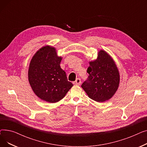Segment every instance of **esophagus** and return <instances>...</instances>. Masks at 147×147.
I'll use <instances>...</instances> for the list:
<instances>
[{
  "label": "esophagus",
  "mask_w": 147,
  "mask_h": 147,
  "mask_svg": "<svg viewBox=\"0 0 147 147\" xmlns=\"http://www.w3.org/2000/svg\"><path fill=\"white\" fill-rule=\"evenodd\" d=\"M80 83H81V80L80 78H78L74 82V84H76V85H80Z\"/></svg>",
  "instance_id": "esophagus-1"
}]
</instances>
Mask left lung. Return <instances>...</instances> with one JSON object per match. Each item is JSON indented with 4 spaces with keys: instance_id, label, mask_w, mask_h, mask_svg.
I'll return each instance as SVG.
<instances>
[{
    "instance_id": "obj_1",
    "label": "left lung",
    "mask_w": 147,
    "mask_h": 147,
    "mask_svg": "<svg viewBox=\"0 0 147 147\" xmlns=\"http://www.w3.org/2000/svg\"><path fill=\"white\" fill-rule=\"evenodd\" d=\"M88 79L82 84L88 96L98 102L111 99L117 92L120 73L113 58L104 50H100L97 58L89 62Z\"/></svg>"
}]
</instances>
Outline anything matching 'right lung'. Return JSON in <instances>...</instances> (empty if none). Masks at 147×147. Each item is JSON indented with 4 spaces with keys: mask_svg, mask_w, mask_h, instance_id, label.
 Masks as SVG:
<instances>
[{
    "mask_svg": "<svg viewBox=\"0 0 147 147\" xmlns=\"http://www.w3.org/2000/svg\"><path fill=\"white\" fill-rule=\"evenodd\" d=\"M62 59L55 48L46 45L38 49L30 61L28 82L34 93L43 101L58 102L73 86L60 67Z\"/></svg>",
    "mask_w": 147,
    "mask_h": 147,
    "instance_id": "add662e5",
    "label": "right lung"
}]
</instances>
